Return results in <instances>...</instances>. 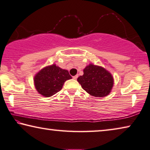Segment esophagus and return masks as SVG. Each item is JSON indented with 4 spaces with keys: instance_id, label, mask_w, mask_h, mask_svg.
Instances as JSON below:
<instances>
[{
    "instance_id": "obj_1",
    "label": "esophagus",
    "mask_w": 150,
    "mask_h": 150,
    "mask_svg": "<svg viewBox=\"0 0 150 150\" xmlns=\"http://www.w3.org/2000/svg\"><path fill=\"white\" fill-rule=\"evenodd\" d=\"M78 75L74 76H73V79H74V80H76L77 78H78Z\"/></svg>"
}]
</instances>
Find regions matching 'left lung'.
<instances>
[{
    "label": "left lung",
    "instance_id": "left-lung-1",
    "mask_svg": "<svg viewBox=\"0 0 150 150\" xmlns=\"http://www.w3.org/2000/svg\"><path fill=\"white\" fill-rule=\"evenodd\" d=\"M78 82L88 94L95 97L108 95L114 86V78L108 71L99 66L90 64L84 69V74Z\"/></svg>",
    "mask_w": 150,
    "mask_h": 150
}]
</instances>
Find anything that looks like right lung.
Wrapping results in <instances>:
<instances>
[{"instance_id":"1","label":"right lung","mask_w":150,"mask_h":150,"mask_svg":"<svg viewBox=\"0 0 150 150\" xmlns=\"http://www.w3.org/2000/svg\"><path fill=\"white\" fill-rule=\"evenodd\" d=\"M71 78L68 70L52 64L39 71L34 78V82L39 94L50 97L60 91L66 81Z\"/></svg>"}]
</instances>
